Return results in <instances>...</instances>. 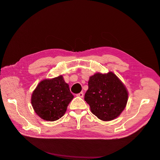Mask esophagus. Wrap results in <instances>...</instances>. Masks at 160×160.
Here are the masks:
<instances>
[{
  "label": "esophagus",
  "instance_id": "34e87169",
  "mask_svg": "<svg viewBox=\"0 0 160 160\" xmlns=\"http://www.w3.org/2000/svg\"><path fill=\"white\" fill-rule=\"evenodd\" d=\"M83 95H84V94H83V92H81V93H78V94H77V97H79V98H83Z\"/></svg>",
  "mask_w": 160,
  "mask_h": 160
}]
</instances>
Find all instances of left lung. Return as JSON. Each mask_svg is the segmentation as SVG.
<instances>
[{
    "mask_svg": "<svg viewBox=\"0 0 160 160\" xmlns=\"http://www.w3.org/2000/svg\"><path fill=\"white\" fill-rule=\"evenodd\" d=\"M85 101L92 113L99 119L108 122L120 115L126 107L128 91L115 74L96 72L89 77Z\"/></svg>",
    "mask_w": 160,
    "mask_h": 160,
    "instance_id": "8db88e82",
    "label": "left lung"
}]
</instances>
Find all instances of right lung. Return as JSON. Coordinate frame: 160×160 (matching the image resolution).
<instances>
[{
	"label": "right lung",
	"instance_id": "obj_1",
	"mask_svg": "<svg viewBox=\"0 0 160 160\" xmlns=\"http://www.w3.org/2000/svg\"><path fill=\"white\" fill-rule=\"evenodd\" d=\"M73 98L69 85L59 75L45 79L37 85L31 95V104L41 119L53 122L64 115Z\"/></svg>",
	"mask_w": 160,
	"mask_h": 160
}]
</instances>
